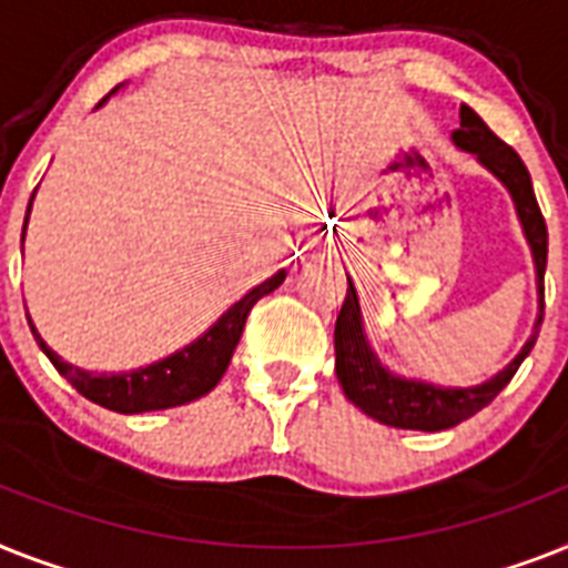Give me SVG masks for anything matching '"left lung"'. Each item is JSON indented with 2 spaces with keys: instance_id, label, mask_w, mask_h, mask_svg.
Here are the masks:
<instances>
[{
  "instance_id": "8db88e82",
  "label": "left lung",
  "mask_w": 568,
  "mask_h": 568,
  "mask_svg": "<svg viewBox=\"0 0 568 568\" xmlns=\"http://www.w3.org/2000/svg\"><path fill=\"white\" fill-rule=\"evenodd\" d=\"M452 142L458 149L469 151L478 156V163L493 172L496 178L508 186L510 197L516 204V215L523 221L525 239L531 244L534 268H537V294H539V315L534 324L531 338L525 341V347L519 349V356L499 371L493 379L481 382L476 388H437L428 382L403 379L394 376L388 367H382V362L373 356L371 344L364 338L362 326V308H358V294L349 283L344 306L335 321V373L347 399L356 408H362L367 417L379 419L385 426L394 428H414V432H444V428L458 426L473 414H478L484 405H490L499 390L514 379V373L519 371V364L531 353L537 344V332L542 324V308H546V288H542V276H546V260H548V230L546 219L539 212L537 197H534L531 174L525 169L508 142H501L496 133L484 124L476 110L460 104V128L452 133Z\"/></svg>"
}]
</instances>
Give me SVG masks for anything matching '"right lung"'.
Returning a JSON list of instances; mask_svg holds the SVG:
<instances>
[{"instance_id":"right-lung-1","label":"right lung","mask_w":568,"mask_h":568,"mask_svg":"<svg viewBox=\"0 0 568 568\" xmlns=\"http://www.w3.org/2000/svg\"><path fill=\"white\" fill-rule=\"evenodd\" d=\"M104 101L108 99H101V104H104ZM31 201H34V195H31ZM26 224H29V215H26ZM22 242H26V227H22ZM283 280L285 271H276L271 280L256 285V288L244 294L239 303H233V306H230L227 312L201 335V338L192 341L189 347H183L180 353H174V356L163 358V362H154L149 364V367H140V371L131 373H110L108 376V373L81 371V367L63 362L58 353H52V349L45 347V341L40 338V332L34 329L31 321L29 326L31 332H34L40 349H43L45 356H49V362L54 364V371H58L78 394L87 396L90 403L119 414L163 412V408H174V405H186L192 403V399H201V396L210 394V390L219 385L224 371H227L230 358H233V349H236L239 338H242L244 321L251 315L253 303L274 292V288H280Z\"/></svg>"}]
</instances>
